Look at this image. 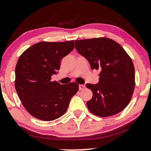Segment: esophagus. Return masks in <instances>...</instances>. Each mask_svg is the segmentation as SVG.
Segmentation results:
<instances>
[{"label": "esophagus", "instance_id": "obj_1", "mask_svg": "<svg viewBox=\"0 0 151 151\" xmlns=\"http://www.w3.org/2000/svg\"><path fill=\"white\" fill-rule=\"evenodd\" d=\"M79 90H83L84 89H85V85L84 84H79Z\"/></svg>", "mask_w": 151, "mask_h": 151}]
</instances>
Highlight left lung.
<instances>
[{
    "instance_id": "obj_1",
    "label": "left lung",
    "mask_w": 151,
    "mask_h": 151,
    "mask_svg": "<svg viewBox=\"0 0 151 151\" xmlns=\"http://www.w3.org/2000/svg\"><path fill=\"white\" fill-rule=\"evenodd\" d=\"M75 48L89 61L91 70H100L98 84H86L93 93L86 102L90 112L108 117L124 110L135 88L134 66L127 52L108 37L75 40Z\"/></svg>"
}]
</instances>
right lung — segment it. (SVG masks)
<instances>
[{
	"label": "right lung",
	"mask_w": 151,
	"mask_h": 151,
	"mask_svg": "<svg viewBox=\"0 0 151 151\" xmlns=\"http://www.w3.org/2000/svg\"><path fill=\"white\" fill-rule=\"evenodd\" d=\"M74 48V40L40 42L27 48L15 67V87L29 114L50 121L65 113L79 90L76 82L60 84L51 77L60 70L61 60Z\"/></svg>",
	"instance_id": "add662e5"
}]
</instances>
